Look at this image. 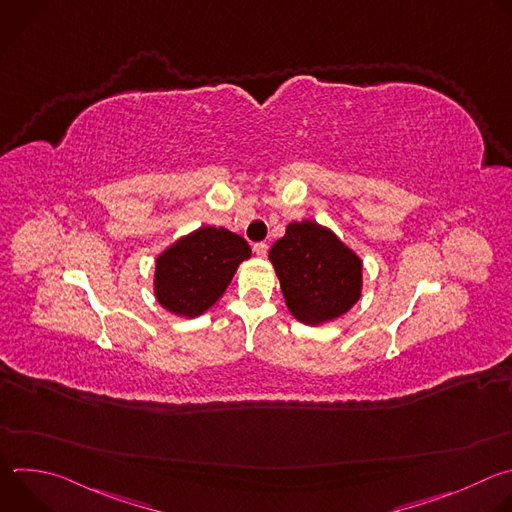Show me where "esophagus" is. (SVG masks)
<instances>
[{"instance_id": "obj_1", "label": "esophagus", "mask_w": 512, "mask_h": 512, "mask_svg": "<svg viewBox=\"0 0 512 512\" xmlns=\"http://www.w3.org/2000/svg\"><path fill=\"white\" fill-rule=\"evenodd\" d=\"M267 249H269L267 243H255V245H253V253H255L257 257H265V255H267Z\"/></svg>"}]
</instances>
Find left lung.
<instances>
[{
	"mask_svg": "<svg viewBox=\"0 0 512 512\" xmlns=\"http://www.w3.org/2000/svg\"><path fill=\"white\" fill-rule=\"evenodd\" d=\"M269 261L289 314L306 326L344 316L362 296V259L316 221L289 223Z\"/></svg>",
	"mask_w": 512,
	"mask_h": 512,
	"instance_id": "8db88e82",
	"label": "left lung"
}]
</instances>
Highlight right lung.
<instances>
[{
    "label": "right lung",
    "mask_w": 512,
    "mask_h": 512,
    "mask_svg": "<svg viewBox=\"0 0 512 512\" xmlns=\"http://www.w3.org/2000/svg\"><path fill=\"white\" fill-rule=\"evenodd\" d=\"M251 257L249 243L223 227H200L156 257L154 296L180 318L202 316L223 298L239 265Z\"/></svg>",
    "instance_id": "obj_1"
}]
</instances>
